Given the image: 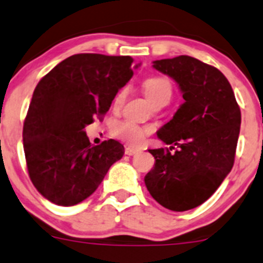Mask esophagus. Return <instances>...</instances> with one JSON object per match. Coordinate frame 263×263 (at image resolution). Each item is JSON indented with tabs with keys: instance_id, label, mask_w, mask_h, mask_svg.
<instances>
[{
	"instance_id": "34e87169",
	"label": "esophagus",
	"mask_w": 263,
	"mask_h": 263,
	"mask_svg": "<svg viewBox=\"0 0 263 263\" xmlns=\"http://www.w3.org/2000/svg\"><path fill=\"white\" fill-rule=\"evenodd\" d=\"M140 152H141V149H139V147H135V146H127L126 150H124V153H126L127 155H135Z\"/></svg>"
}]
</instances>
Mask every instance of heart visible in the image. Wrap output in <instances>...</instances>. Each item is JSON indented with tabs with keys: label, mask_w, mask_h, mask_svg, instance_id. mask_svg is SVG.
<instances>
[{
	"label": "heart",
	"mask_w": 263,
	"mask_h": 263,
	"mask_svg": "<svg viewBox=\"0 0 263 263\" xmlns=\"http://www.w3.org/2000/svg\"><path fill=\"white\" fill-rule=\"evenodd\" d=\"M142 87H144L145 96L153 104L162 100V99L170 100L171 95H172V85H171L170 80L165 77H159V76L149 77L147 80H145ZM119 98H121V95H119ZM149 131V128L139 126L132 121L118 122L113 128V134L117 137L132 145L140 144Z\"/></svg>",
	"instance_id": "1"
}]
</instances>
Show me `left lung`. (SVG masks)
Instances as JSON below:
<instances>
[{"instance_id": "1", "label": "left lung", "mask_w": 263, "mask_h": 263, "mask_svg": "<svg viewBox=\"0 0 263 263\" xmlns=\"http://www.w3.org/2000/svg\"><path fill=\"white\" fill-rule=\"evenodd\" d=\"M153 64L176 81L185 101L158 131L170 147L149 150L155 163L145 185L160 205L183 212L204 203L233 168L240 108L217 68L186 55Z\"/></svg>"}]
</instances>
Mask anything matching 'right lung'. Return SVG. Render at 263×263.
I'll return each mask as SVG.
<instances>
[{
    "mask_svg": "<svg viewBox=\"0 0 263 263\" xmlns=\"http://www.w3.org/2000/svg\"><path fill=\"white\" fill-rule=\"evenodd\" d=\"M132 76L131 56L77 53L35 86L23 144L30 181L51 203L69 207L87 199L123 157V145L116 140L92 146L85 127L109 110Z\"/></svg>",
    "mask_w": 263,
    "mask_h": 263,
    "instance_id": "right-lung-1",
    "label": "right lung"
}]
</instances>
